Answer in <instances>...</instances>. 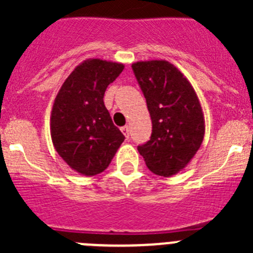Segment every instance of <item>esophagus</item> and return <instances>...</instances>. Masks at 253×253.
Instances as JSON below:
<instances>
[{"label": "esophagus", "instance_id": "esophagus-1", "mask_svg": "<svg viewBox=\"0 0 253 253\" xmlns=\"http://www.w3.org/2000/svg\"><path fill=\"white\" fill-rule=\"evenodd\" d=\"M120 130H122V133L124 134V137L125 138H129V126H123V128H120Z\"/></svg>", "mask_w": 253, "mask_h": 253}]
</instances>
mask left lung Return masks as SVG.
<instances>
[{
	"instance_id": "left-lung-1",
	"label": "left lung",
	"mask_w": 253,
	"mask_h": 253,
	"mask_svg": "<svg viewBox=\"0 0 253 253\" xmlns=\"http://www.w3.org/2000/svg\"><path fill=\"white\" fill-rule=\"evenodd\" d=\"M131 68L152 119L151 139L138 151L153 173L169 177L184 169L202 146V105L189 80L167 60H140Z\"/></svg>"
}]
</instances>
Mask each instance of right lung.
Here are the masks:
<instances>
[{
    "instance_id": "add662e5",
    "label": "right lung",
    "mask_w": 253,
    "mask_h": 253,
    "mask_svg": "<svg viewBox=\"0 0 253 253\" xmlns=\"http://www.w3.org/2000/svg\"><path fill=\"white\" fill-rule=\"evenodd\" d=\"M124 64L90 58L73 69L58 91L50 113V135L62 160L84 176H95L110 165L124 142L105 107L107 86Z\"/></svg>"
}]
</instances>
